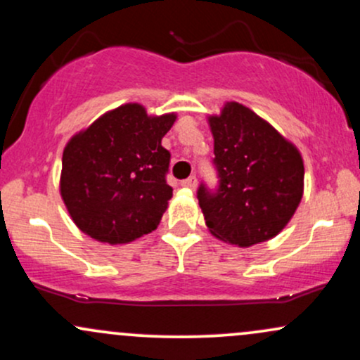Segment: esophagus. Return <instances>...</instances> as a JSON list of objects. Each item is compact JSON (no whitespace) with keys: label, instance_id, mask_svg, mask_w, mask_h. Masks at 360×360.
<instances>
[{"label":"esophagus","instance_id":"esophagus-1","mask_svg":"<svg viewBox=\"0 0 360 360\" xmlns=\"http://www.w3.org/2000/svg\"><path fill=\"white\" fill-rule=\"evenodd\" d=\"M183 186H184V188H188V189H196L198 179H196V177H194V176L188 177V179L183 181Z\"/></svg>","mask_w":360,"mask_h":360}]
</instances>
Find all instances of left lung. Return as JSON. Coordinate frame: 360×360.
Returning <instances> with one entry per match:
<instances>
[{
    "label": "left lung",
    "mask_w": 360,
    "mask_h": 360,
    "mask_svg": "<svg viewBox=\"0 0 360 360\" xmlns=\"http://www.w3.org/2000/svg\"><path fill=\"white\" fill-rule=\"evenodd\" d=\"M220 186L203 184L198 201L213 237L230 245L252 247L274 238L303 198V157L295 143L237 101L210 115Z\"/></svg>",
    "instance_id": "obj_1"
}]
</instances>
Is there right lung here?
I'll list each match as a JSON object with an SVG mask.
<instances>
[{
	"instance_id": "obj_1",
	"label": "right lung",
	"mask_w": 360,
	"mask_h": 360,
	"mask_svg": "<svg viewBox=\"0 0 360 360\" xmlns=\"http://www.w3.org/2000/svg\"><path fill=\"white\" fill-rule=\"evenodd\" d=\"M174 122L176 113L150 117L139 103H127L69 140L60 196L81 232L118 245L157 229L172 198L162 137Z\"/></svg>"
}]
</instances>
